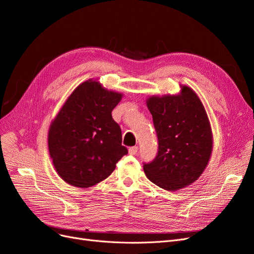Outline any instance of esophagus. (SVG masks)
<instances>
[{
	"instance_id": "1",
	"label": "esophagus",
	"mask_w": 254,
	"mask_h": 254,
	"mask_svg": "<svg viewBox=\"0 0 254 254\" xmlns=\"http://www.w3.org/2000/svg\"><path fill=\"white\" fill-rule=\"evenodd\" d=\"M128 152H129V155H135V153L137 152V146H132V147H130L129 149H128Z\"/></svg>"
}]
</instances>
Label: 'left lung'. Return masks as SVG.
<instances>
[{
	"instance_id": "left-lung-1",
	"label": "left lung",
	"mask_w": 254,
	"mask_h": 254,
	"mask_svg": "<svg viewBox=\"0 0 254 254\" xmlns=\"http://www.w3.org/2000/svg\"><path fill=\"white\" fill-rule=\"evenodd\" d=\"M180 88L178 94L146 99L159 150L143 168L152 183L171 191L194 183L205 170L213 149L212 128L202 102L191 88L184 84Z\"/></svg>"
}]
</instances>
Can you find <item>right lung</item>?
Returning <instances> with one entry per match:
<instances>
[{"instance_id": "add662e5", "label": "right lung", "mask_w": 254, "mask_h": 254, "mask_svg": "<svg viewBox=\"0 0 254 254\" xmlns=\"http://www.w3.org/2000/svg\"><path fill=\"white\" fill-rule=\"evenodd\" d=\"M123 94L96 79L80 83L51 123L48 145L53 165L64 181L79 189L95 186L112 174L128 153L112 110Z\"/></svg>"}]
</instances>
